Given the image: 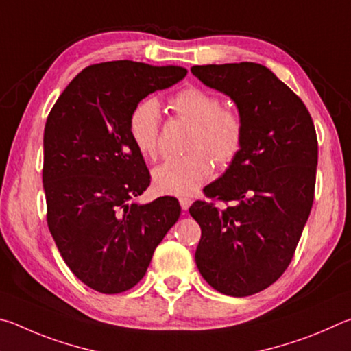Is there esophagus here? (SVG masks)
Listing matches in <instances>:
<instances>
[{
  "mask_svg": "<svg viewBox=\"0 0 351 351\" xmlns=\"http://www.w3.org/2000/svg\"><path fill=\"white\" fill-rule=\"evenodd\" d=\"M180 204H181V209H182L184 212H186V210H189L190 204H192V199L182 197V198H180Z\"/></svg>",
  "mask_w": 351,
  "mask_h": 351,
  "instance_id": "obj_1",
  "label": "esophagus"
}]
</instances>
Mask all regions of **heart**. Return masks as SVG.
Here are the masks:
<instances>
[{
    "label": "heart",
    "mask_w": 351,
    "mask_h": 351,
    "mask_svg": "<svg viewBox=\"0 0 351 351\" xmlns=\"http://www.w3.org/2000/svg\"><path fill=\"white\" fill-rule=\"evenodd\" d=\"M170 108L193 123L186 156L170 158L153 170V184L159 193L192 195L213 173V160L226 165L241 150L245 125L234 110L221 108L215 94L190 86L170 99ZM161 106L156 99H145L134 106L128 119V133L134 147L145 158L159 153Z\"/></svg>",
    "instance_id": "heart-1"
}]
</instances>
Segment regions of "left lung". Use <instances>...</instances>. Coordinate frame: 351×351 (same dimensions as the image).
Returning <instances> with one entry per match:
<instances>
[{
    "label": "left lung",
    "instance_id": "8db88e82",
    "mask_svg": "<svg viewBox=\"0 0 351 351\" xmlns=\"http://www.w3.org/2000/svg\"><path fill=\"white\" fill-rule=\"evenodd\" d=\"M190 71L230 97L245 125L240 153L204 189L230 206L195 201L189 209L201 228L195 261L213 289L246 297L274 283L293 258L314 199L316 130L304 102L263 64Z\"/></svg>",
    "mask_w": 351,
    "mask_h": 351
}]
</instances>
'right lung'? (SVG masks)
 I'll return each instance as SVG.
<instances>
[{
	"label": "right lung",
	"mask_w": 351,
	"mask_h": 351,
	"mask_svg": "<svg viewBox=\"0 0 351 351\" xmlns=\"http://www.w3.org/2000/svg\"><path fill=\"white\" fill-rule=\"evenodd\" d=\"M180 66L105 62L82 71L47 116L43 189L47 226L64 263L104 294L133 288L181 215L173 197L141 204L150 173L128 133L148 94L186 77Z\"/></svg>",
	"instance_id": "right-lung-1"
}]
</instances>
